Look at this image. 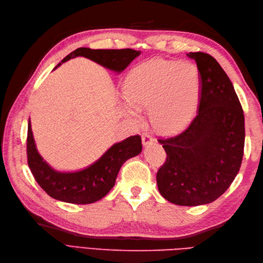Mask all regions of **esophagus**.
<instances>
[{"label": "esophagus", "mask_w": 263, "mask_h": 263, "mask_svg": "<svg viewBox=\"0 0 263 263\" xmlns=\"http://www.w3.org/2000/svg\"><path fill=\"white\" fill-rule=\"evenodd\" d=\"M155 141L152 133L149 132H143L142 133V143L143 146H148V144H152Z\"/></svg>", "instance_id": "1"}]
</instances>
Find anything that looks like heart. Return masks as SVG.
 Masks as SVG:
<instances>
[{"instance_id":"heart-1","label":"heart","mask_w":263,"mask_h":263,"mask_svg":"<svg viewBox=\"0 0 263 263\" xmlns=\"http://www.w3.org/2000/svg\"><path fill=\"white\" fill-rule=\"evenodd\" d=\"M123 92L137 108H150L154 125L177 133L192 121L201 93V74L191 62L153 59L132 69Z\"/></svg>"}]
</instances>
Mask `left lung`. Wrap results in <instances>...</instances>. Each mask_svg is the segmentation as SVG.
Returning <instances> with one entry per match:
<instances>
[{
  "instance_id": "1",
  "label": "left lung",
  "mask_w": 263,
  "mask_h": 263,
  "mask_svg": "<svg viewBox=\"0 0 263 263\" xmlns=\"http://www.w3.org/2000/svg\"><path fill=\"white\" fill-rule=\"evenodd\" d=\"M201 74L198 114L180 135L159 139L166 161L157 172L160 194L178 205H200L230 187L242 164L244 114L233 83L209 54L189 53Z\"/></svg>"
}]
</instances>
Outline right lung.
<instances>
[{"mask_svg":"<svg viewBox=\"0 0 263 263\" xmlns=\"http://www.w3.org/2000/svg\"><path fill=\"white\" fill-rule=\"evenodd\" d=\"M140 54V51H135L131 48L91 49L80 47L65 57L58 66L68 60L83 57L106 69L121 73ZM58 66H55V69ZM141 152L142 143L140 136H132L113 144L102 157L85 170L58 172L52 168L39 155L33 140L30 120L28 123L27 158L29 168L39 186L49 197L63 202L88 204L104 198L114 186L116 176L122 165L128 158L135 157Z\"/></svg>","mask_w":263,"mask_h":263,"instance_id":"1","label":"right lung"}]
</instances>
